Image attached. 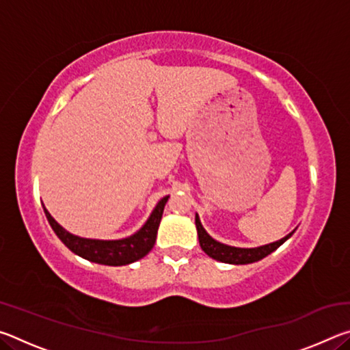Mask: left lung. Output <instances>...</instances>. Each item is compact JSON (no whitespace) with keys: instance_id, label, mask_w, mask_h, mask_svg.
Listing matches in <instances>:
<instances>
[{"instance_id":"8db88e82","label":"left lung","mask_w":350,"mask_h":350,"mask_svg":"<svg viewBox=\"0 0 350 350\" xmlns=\"http://www.w3.org/2000/svg\"><path fill=\"white\" fill-rule=\"evenodd\" d=\"M196 228H198V236H199V244L200 248L208 254L210 258L221 260V262H227V264H252L256 262V260H260L265 256H269L271 252H275L278 247L282 245L290 236L295 233V230L292 233H288L286 238H282L276 242H271V244L267 245H260V247H254V248H239V247H232L227 244H222V242H217L216 239H213L211 236L205 232V228L200 224V219L196 215Z\"/></svg>"}]
</instances>
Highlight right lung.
Instances as JSON below:
<instances>
[{
  "instance_id": "obj_1",
  "label": "right lung",
  "mask_w": 350,
  "mask_h": 350,
  "mask_svg": "<svg viewBox=\"0 0 350 350\" xmlns=\"http://www.w3.org/2000/svg\"><path fill=\"white\" fill-rule=\"evenodd\" d=\"M168 198L170 196H165L163 199L159 200L156 208L152 210L151 216L148 217V221L144 224V227H142L139 232L128 236V238L116 241L88 239L75 236L66 232V230L51 216V213L47 211L44 206L43 208L52 230H54L55 234L70 252L91 260V262L103 265H126L135 262V260L142 259L151 252L154 242H156L157 228L159 224H161L165 204H167Z\"/></svg>"
}]
</instances>
